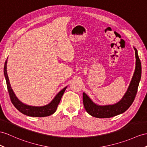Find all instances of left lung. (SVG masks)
<instances>
[{
  "label": "left lung",
  "instance_id": "8db88e82",
  "mask_svg": "<svg viewBox=\"0 0 147 147\" xmlns=\"http://www.w3.org/2000/svg\"><path fill=\"white\" fill-rule=\"evenodd\" d=\"M135 52L136 66L135 72L131 80L128 90L120 101L113 105H96L83 93V102L85 109L88 113L96 118H110L125 112L134 102L137 93L138 85L142 76V65L138 55L137 50L134 47Z\"/></svg>",
  "mask_w": 147,
  "mask_h": 147
}]
</instances>
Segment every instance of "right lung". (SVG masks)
I'll return each mask as SVG.
<instances>
[{"mask_svg": "<svg viewBox=\"0 0 147 147\" xmlns=\"http://www.w3.org/2000/svg\"><path fill=\"white\" fill-rule=\"evenodd\" d=\"M7 60H6V61L5 62L4 69H3V73H4V76L7 83V90L10 98V100H11L14 107L22 113L30 117H47L49 115H51L53 113H55L57 107H58V105L59 104V103L60 102V100H61L63 93L65 92L67 87H65V88H63L61 91H60L55 96V98L52 100V101L51 103H49L48 105L42 107H34L26 105L22 102H21L17 98V97L16 96L15 94H14V92L12 90L9 82L8 75L7 73Z\"/></svg>", "mask_w": 147, "mask_h": 147, "instance_id": "right-lung-1", "label": "right lung"}]
</instances>
